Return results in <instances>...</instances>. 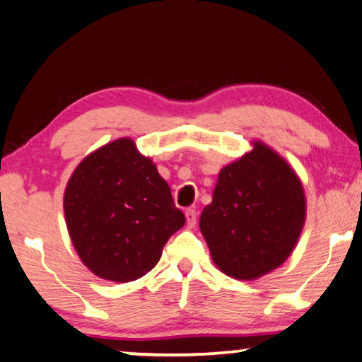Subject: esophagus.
<instances>
[{"mask_svg":"<svg viewBox=\"0 0 362 362\" xmlns=\"http://www.w3.org/2000/svg\"><path fill=\"white\" fill-rule=\"evenodd\" d=\"M185 216H187L188 226H195L197 225V210H193V208H188V210L185 211Z\"/></svg>","mask_w":362,"mask_h":362,"instance_id":"esophagus-1","label":"esophagus"}]
</instances>
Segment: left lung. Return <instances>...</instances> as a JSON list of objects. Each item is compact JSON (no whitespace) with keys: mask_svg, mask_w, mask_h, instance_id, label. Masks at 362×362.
I'll use <instances>...</instances> for the list:
<instances>
[{"mask_svg":"<svg viewBox=\"0 0 362 362\" xmlns=\"http://www.w3.org/2000/svg\"><path fill=\"white\" fill-rule=\"evenodd\" d=\"M305 223L300 179L262 142L221 169L200 230L223 272L252 281L290 256Z\"/></svg>","mask_w":362,"mask_h":362,"instance_id":"8db88e82","label":"left lung"}]
</instances>
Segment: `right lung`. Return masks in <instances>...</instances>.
I'll return each instance as SVG.
<instances>
[{"label": "right lung", "mask_w": 362, "mask_h": 362, "mask_svg": "<svg viewBox=\"0 0 362 362\" xmlns=\"http://www.w3.org/2000/svg\"><path fill=\"white\" fill-rule=\"evenodd\" d=\"M64 211L81 261L113 282L149 272L185 223L167 182L128 137L80 162L65 188Z\"/></svg>", "instance_id": "right-lung-1"}]
</instances>
